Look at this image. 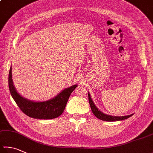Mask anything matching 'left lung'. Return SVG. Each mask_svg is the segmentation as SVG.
Instances as JSON below:
<instances>
[{"instance_id": "1", "label": "left lung", "mask_w": 153, "mask_h": 153, "mask_svg": "<svg viewBox=\"0 0 153 153\" xmlns=\"http://www.w3.org/2000/svg\"><path fill=\"white\" fill-rule=\"evenodd\" d=\"M88 101H89V104H90L92 112H93V113L98 118V119H99L102 120H105V121H117V120H122L128 119V118L131 117L132 115V114L130 115H127V116L116 117V116H111V115H108V114H106L105 113H103V112L99 111V109L97 108V106H95L93 100L91 99L90 94L88 93Z\"/></svg>"}]
</instances>
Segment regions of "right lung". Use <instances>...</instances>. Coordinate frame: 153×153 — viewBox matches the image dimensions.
Segmentation results:
<instances>
[{"instance_id": "obj_1", "label": "right lung", "mask_w": 153, "mask_h": 153, "mask_svg": "<svg viewBox=\"0 0 153 153\" xmlns=\"http://www.w3.org/2000/svg\"><path fill=\"white\" fill-rule=\"evenodd\" d=\"M8 86L11 96L21 110L27 116L38 119H52L59 117L64 111L69 97L77 85L67 88L52 99L35 102L21 96L16 91L12 80V68L8 75Z\"/></svg>"}]
</instances>
